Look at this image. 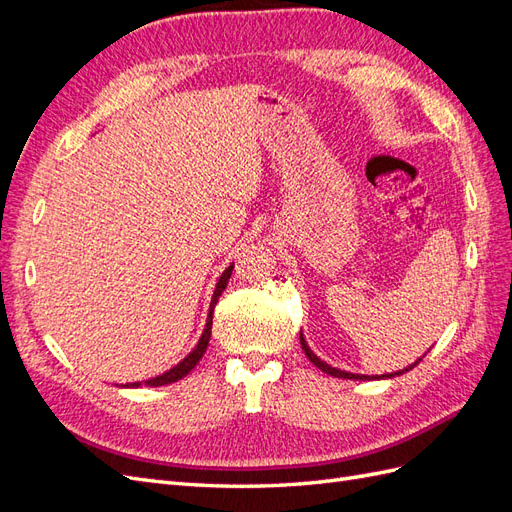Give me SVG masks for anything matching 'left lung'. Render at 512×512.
I'll return each instance as SVG.
<instances>
[{
    "label": "left lung",
    "instance_id": "1",
    "mask_svg": "<svg viewBox=\"0 0 512 512\" xmlns=\"http://www.w3.org/2000/svg\"><path fill=\"white\" fill-rule=\"evenodd\" d=\"M301 346H303V350H305V356L309 361H312L318 369H322L324 374H329V376H335V378H346V380H371V378H393V376H399L401 371H397V374H386V376H359V374H350V371H342V369H335V367H331V365H327L324 361H320L318 356L309 350V346H307V342L303 339V333H301ZM421 361V359H418ZM416 365V363H414ZM414 365H410L408 369H412ZM408 369H404V371H408Z\"/></svg>",
    "mask_w": 512,
    "mask_h": 512
}]
</instances>
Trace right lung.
Returning <instances> with one entry per match:
<instances>
[{"label":"right lung","instance_id":"right-lung-1","mask_svg":"<svg viewBox=\"0 0 512 512\" xmlns=\"http://www.w3.org/2000/svg\"><path fill=\"white\" fill-rule=\"evenodd\" d=\"M230 273H232V265L222 273V277L218 280V286H215V292H213V299H211V307H209V316H207V324H205V331H203V335H200V339H198V344H196V348L185 356V359L181 361V363H177L173 369H168V371H164L162 376H156V378H151V380H147L145 382V386H162V384H170V382H177V380H181L183 376H188L190 371L196 367V363L203 359V354H205V350H207V346H209V337H211V324H213V309H215V303H218V299H220V294L224 292V288H226V284H228V280H230ZM126 386H132V389H136V386H141V382H134V384H126Z\"/></svg>","mask_w":512,"mask_h":512}]
</instances>
